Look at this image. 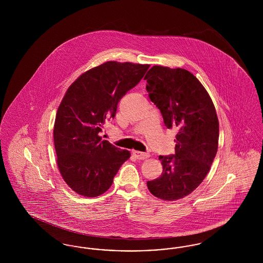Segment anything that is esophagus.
<instances>
[{
	"instance_id": "1",
	"label": "esophagus",
	"mask_w": 263,
	"mask_h": 263,
	"mask_svg": "<svg viewBox=\"0 0 263 263\" xmlns=\"http://www.w3.org/2000/svg\"><path fill=\"white\" fill-rule=\"evenodd\" d=\"M133 155L138 160H146V159H148L150 157L149 154L143 153V152H139V151H133Z\"/></svg>"
}]
</instances>
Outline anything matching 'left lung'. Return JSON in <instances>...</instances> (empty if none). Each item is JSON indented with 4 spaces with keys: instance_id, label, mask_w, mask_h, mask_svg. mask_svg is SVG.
<instances>
[{
    "instance_id": "1",
    "label": "left lung",
    "mask_w": 263,
    "mask_h": 263,
    "mask_svg": "<svg viewBox=\"0 0 263 263\" xmlns=\"http://www.w3.org/2000/svg\"><path fill=\"white\" fill-rule=\"evenodd\" d=\"M144 80L164 125L177 130L175 155L159 157L163 174L147 186L160 199L178 200L198 187L210 171L218 150V116L207 90L185 69L153 66Z\"/></svg>"
}]
</instances>
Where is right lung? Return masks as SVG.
<instances>
[{
	"mask_svg": "<svg viewBox=\"0 0 263 263\" xmlns=\"http://www.w3.org/2000/svg\"><path fill=\"white\" fill-rule=\"evenodd\" d=\"M149 67L108 61L82 74L67 89L56 113L53 137L59 172L76 193L86 197L103 194L130 158L129 151L101 140L99 134Z\"/></svg>",
	"mask_w": 263,
	"mask_h": 263,
	"instance_id": "1",
	"label": "right lung"
}]
</instances>
